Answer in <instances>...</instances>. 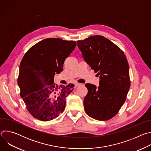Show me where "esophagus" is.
<instances>
[{
    "mask_svg": "<svg viewBox=\"0 0 151 151\" xmlns=\"http://www.w3.org/2000/svg\"><path fill=\"white\" fill-rule=\"evenodd\" d=\"M83 84H82V83H75V86L76 87H79V86H81V85H83Z\"/></svg>",
    "mask_w": 151,
    "mask_h": 151,
    "instance_id": "1",
    "label": "esophagus"
}]
</instances>
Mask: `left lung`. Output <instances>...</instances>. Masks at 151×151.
I'll return each instance as SVG.
<instances>
[{"label":"left lung","mask_w":151,"mask_h":151,"mask_svg":"<svg viewBox=\"0 0 151 151\" xmlns=\"http://www.w3.org/2000/svg\"><path fill=\"white\" fill-rule=\"evenodd\" d=\"M77 44L85 61L100 76L99 87L86 83L88 94L83 100L85 111L99 121L111 119L125 102L130 80L124 52L110 40L96 35Z\"/></svg>","instance_id":"left-lung-1"}]
</instances>
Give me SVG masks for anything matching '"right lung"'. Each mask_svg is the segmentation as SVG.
Returning <instances> with one entry per match:
<instances>
[{
	"label": "right lung",
	"mask_w": 151,
	"mask_h": 151,
	"mask_svg": "<svg viewBox=\"0 0 151 151\" xmlns=\"http://www.w3.org/2000/svg\"><path fill=\"white\" fill-rule=\"evenodd\" d=\"M76 45V41L45 39L31 47L21 60L18 78L20 96L35 118L48 121L64 111L74 85L58 86L54 77L63 71L64 60Z\"/></svg>",
	"instance_id": "right-lung-1"
}]
</instances>
